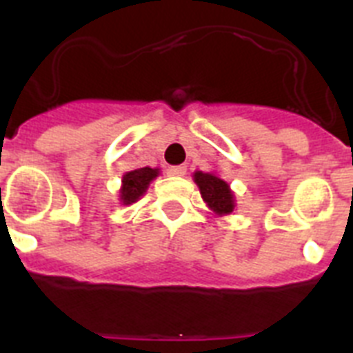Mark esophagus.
Masks as SVG:
<instances>
[{"instance_id": "obj_1", "label": "esophagus", "mask_w": 353, "mask_h": 353, "mask_svg": "<svg viewBox=\"0 0 353 353\" xmlns=\"http://www.w3.org/2000/svg\"><path fill=\"white\" fill-rule=\"evenodd\" d=\"M187 171L185 166H170L166 170V173L170 174V176H183Z\"/></svg>"}]
</instances>
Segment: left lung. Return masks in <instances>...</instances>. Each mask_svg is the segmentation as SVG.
Wrapping results in <instances>:
<instances>
[{"instance_id": "obj_1", "label": "left lung", "mask_w": 353, "mask_h": 353, "mask_svg": "<svg viewBox=\"0 0 353 353\" xmlns=\"http://www.w3.org/2000/svg\"><path fill=\"white\" fill-rule=\"evenodd\" d=\"M194 183L199 187L201 198L207 203V207L214 212L217 217L230 215L235 212V194L226 180H223L217 173H203V171H194L192 174Z\"/></svg>"}]
</instances>
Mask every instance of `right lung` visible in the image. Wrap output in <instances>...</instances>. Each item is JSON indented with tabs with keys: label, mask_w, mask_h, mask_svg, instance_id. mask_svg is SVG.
I'll return each instance as SVG.
<instances>
[{
	"label": "right lung",
	"mask_w": 353,
	"mask_h": 353,
	"mask_svg": "<svg viewBox=\"0 0 353 353\" xmlns=\"http://www.w3.org/2000/svg\"><path fill=\"white\" fill-rule=\"evenodd\" d=\"M161 170L159 168H138V170L127 171L121 176L120 187V203L121 205H132L146 192L148 185L159 176Z\"/></svg>",
	"instance_id": "1"
}]
</instances>
